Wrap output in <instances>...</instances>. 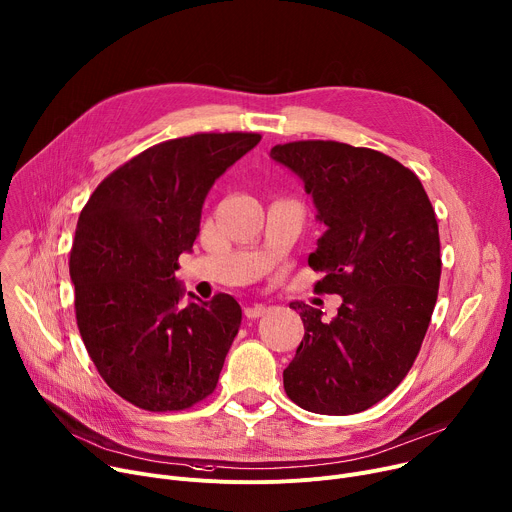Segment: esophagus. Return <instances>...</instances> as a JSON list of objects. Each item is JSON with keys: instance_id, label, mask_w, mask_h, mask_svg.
<instances>
[{"instance_id": "esophagus-1", "label": "esophagus", "mask_w": 512, "mask_h": 512, "mask_svg": "<svg viewBox=\"0 0 512 512\" xmlns=\"http://www.w3.org/2000/svg\"><path fill=\"white\" fill-rule=\"evenodd\" d=\"M265 310H267L265 304H251V306L245 308V316L247 318H259V316L265 314Z\"/></svg>"}]
</instances>
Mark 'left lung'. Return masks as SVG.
I'll return each instance as SVG.
<instances>
[{"mask_svg":"<svg viewBox=\"0 0 512 512\" xmlns=\"http://www.w3.org/2000/svg\"><path fill=\"white\" fill-rule=\"evenodd\" d=\"M327 230L308 265L316 292L339 294L335 318L304 302V339L284 369L286 394L316 414H353L408 374L429 329L441 277L439 226L429 196L396 159L335 141L275 145Z\"/></svg>","mask_w":512,"mask_h":512,"instance_id":"obj_1","label":"left lung"}]
</instances>
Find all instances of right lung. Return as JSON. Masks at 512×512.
Listing matches in <instances>:
<instances>
[{"mask_svg": "<svg viewBox=\"0 0 512 512\" xmlns=\"http://www.w3.org/2000/svg\"><path fill=\"white\" fill-rule=\"evenodd\" d=\"M259 141L210 132L159 143L110 173L79 214L69 259L77 327L104 382L138 408L183 410L216 388L241 306L192 292L183 304L175 269L214 181Z\"/></svg>", "mask_w": 512, "mask_h": 512, "instance_id": "add662e5", "label": "right lung"}]
</instances>
